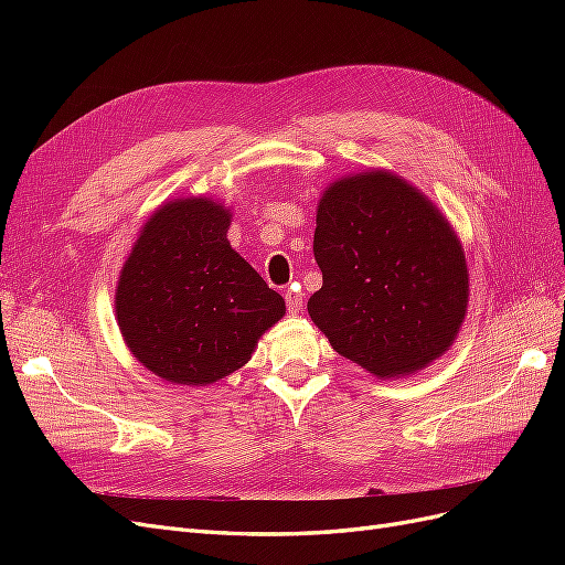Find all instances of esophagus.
<instances>
[{
  "label": "esophagus",
  "instance_id": "obj_1",
  "mask_svg": "<svg viewBox=\"0 0 565 565\" xmlns=\"http://www.w3.org/2000/svg\"><path fill=\"white\" fill-rule=\"evenodd\" d=\"M285 301H287V309H289V313H299V311H301L303 299H301V295L297 292L295 287H289V289H287V292H285Z\"/></svg>",
  "mask_w": 565,
  "mask_h": 565
}]
</instances>
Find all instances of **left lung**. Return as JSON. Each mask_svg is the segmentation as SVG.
Listing matches in <instances>:
<instances>
[{
  "instance_id": "8db88e82",
  "label": "left lung",
  "mask_w": 565,
  "mask_h": 565,
  "mask_svg": "<svg viewBox=\"0 0 565 565\" xmlns=\"http://www.w3.org/2000/svg\"><path fill=\"white\" fill-rule=\"evenodd\" d=\"M313 254L322 287L309 316L332 349L377 380L431 365L459 334L469 268L450 221L388 169L324 188Z\"/></svg>"
}]
</instances>
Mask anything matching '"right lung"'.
Instances as JSON below:
<instances>
[{"instance_id":"right-lung-1","label":"right lung","mask_w":565,"mask_h":565,"mask_svg":"<svg viewBox=\"0 0 565 565\" xmlns=\"http://www.w3.org/2000/svg\"><path fill=\"white\" fill-rule=\"evenodd\" d=\"M231 218L210 195L167 200L119 270V332L164 382L207 386L228 377L285 316V299L231 247Z\"/></svg>"}]
</instances>
